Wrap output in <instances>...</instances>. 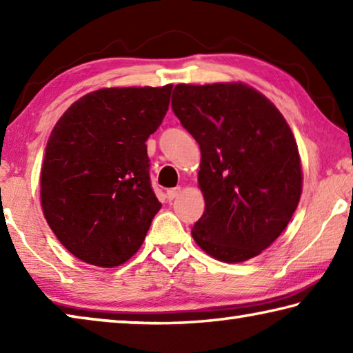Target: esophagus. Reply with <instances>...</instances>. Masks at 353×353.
I'll use <instances>...</instances> for the list:
<instances>
[{
  "mask_svg": "<svg viewBox=\"0 0 353 353\" xmlns=\"http://www.w3.org/2000/svg\"><path fill=\"white\" fill-rule=\"evenodd\" d=\"M181 191H182V188H181V187H176V188H170V190H166V198H168V201L176 199L177 196L181 194Z\"/></svg>",
  "mask_w": 353,
  "mask_h": 353,
  "instance_id": "obj_1",
  "label": "esophagus"
}]
</instances>
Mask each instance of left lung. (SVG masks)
<instances>
[{"mask_svg":"<svg viewBox=\"0 0 353 353\" xmlns=\"http://www.w3.org/2000/svg\"><path fill=\"white\" fill-rule=\"evenodd\" d=\"M172 112L201 148L205 210L191 235L213 259L246 261L288 225L302 166L288 123L265 94L241 82L179 83Z\"/></svg>","mask_w":353,"mask_h":353,"instance_id":"8db88e82","label":"left lung"}]
</instances>
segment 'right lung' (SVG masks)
<instances>
[{
	"label": "right lung",
	"instance_id": "1",
	"mask_svg": "<svg viewBox=\"0 0 353 353\" xmlns=\"http://www.w3.org/2000/svg\"><path fill=\"white\" fill-rule=\"evenodd\" d=\"M172 85L101 88L68 107L48 140L43 214L57 240L88 265L126 263L160 210L146 140L162 124Z\"/></svg>",
	"mask_w": 353,
	"mask_h": 353
}]
</instances>
